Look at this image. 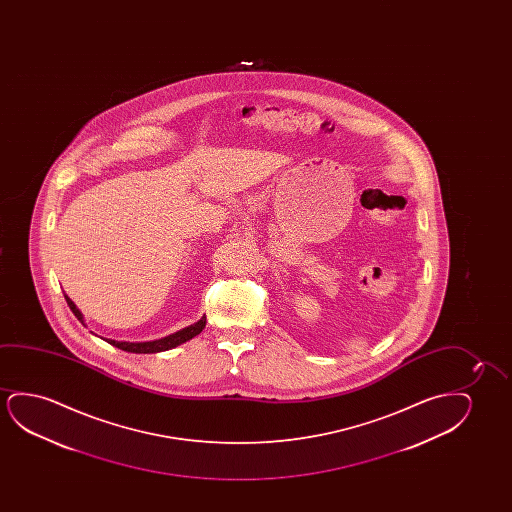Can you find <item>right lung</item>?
Wrapping results in <instances>:
<instances>
[{
  "mask_svg": "<svg viewBox=\"0 0 512 512\" xmlns=\"http://www.w3.org/2000/svg\"><path fill=\"white\" fill-rule=\"evenodd\" d=\"M64 297H66V302H68V306H70L71 311H73V315L77 316L78 320L84 323V320H82V313L78 311L77 306L73 304V301H71L68 295H64ZM204 325H206V316H203V318H201L199 322L194 323V325L178 330V332L171 334V336L157 339V341H148V343H122V341H112V339H106V341L113 344L115 348H119V350L131 351V353H159V351L176 348L178 344L185 343V341H189L192 337H196L197 334H201V330L204 329Z\"/></svg>",
  "mask_w": 512,
  "mask_h": 512,
  "instance_id": "1",
  "label": "right lung"
}]
</instances>
